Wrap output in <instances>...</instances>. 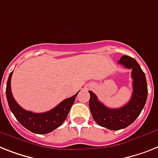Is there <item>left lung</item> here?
<instances>
[{
    "mask_svg": "<svg viewBox=\"0 0 158 158\" xmlns=\"http://www.w3.org/2000/svg\"><path fill=\"white\" fill-rule=\"evenodd\" d=\"M118 63L131 69L133 91L131 99L126 105L116 109L108 108L98 101L92 91H89L90 94L89 106L94 121L99 126L113 131L125 128L133 123L143 110L148 96L145 74L137 61L130 56H123Z\"/></svg>",
    "mask_w": 158,
    "mask_h": 158,
    "instance_id": "left-lung-1",
    "label": "left lung"
}]
</instances>
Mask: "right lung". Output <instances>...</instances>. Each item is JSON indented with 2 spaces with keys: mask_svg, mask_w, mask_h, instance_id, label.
Returning <instances> with one entry per match:
<instances>
[{
  "mask_svg": "<svg viewBox=\"0 0 158 158\" xmlns=\"http://www.w3.org/2000/svg\"><path fill=\"white\" fill-rule=\"evenodd\" d=\"M13 72L9 76L6 85V98L10 110L23 127L36 134H47L59 127L64 122L73 104L77 93L73 97L68 98L55 108L44 113H34L24 110L13 97L11 92V77Z\"/></svg>",
  "mask_w": 158,
  "mask_h": 158,
  "instance_id": "obj_1",
  "label": "right lung"
}]
</instances>
